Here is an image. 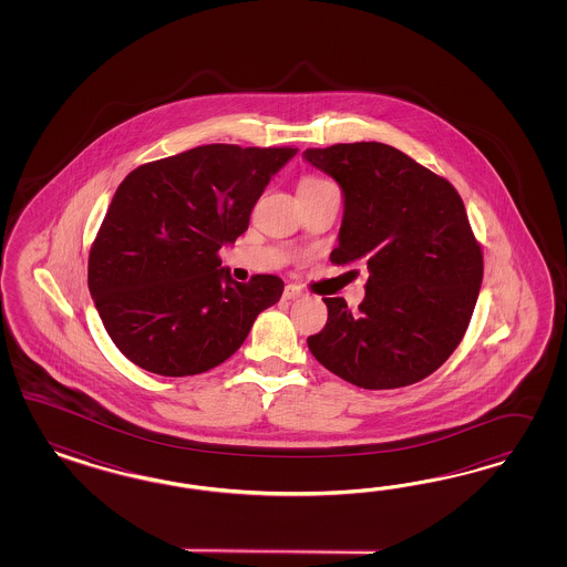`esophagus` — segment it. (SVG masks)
Wrapping results in <instances>:
<instances>
[{
	"label": "esophagus",
	"mask_w": 567,
	"mask_h": 567,
	"mask_svg": "<svg viewBox=\"0 0 567 567\" xmlns=\"http://www.w3.org/2000/svg\"><path fill=\"white\" fill-rule=\"evenodd\" d=\"M282 297H285V299H299V297H303V291H301V287H297V285H287Z\"/></svg>",
	"instance_id": "34e87169"
}]
</instances>
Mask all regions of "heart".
I'll list each match as a JSON object with an SVG mask.
<instances>
[{
	"label": "heart",
	"instance_id": "1",
	"mask_svg": "<svg viewBox=\"0 0 567 567\" xmlns=\"http://www.w3.org/2000/svg\"><path fill=\"white\" fill-rule=\"evenodd\" d=\"M328 183H330V181L320 178V176H306V178L301 181V185H299V190L316 189V187H322V185H328Z\"/></svg>",
	"mask_w": 567,
	"mask_h": 567
}]
</instances>
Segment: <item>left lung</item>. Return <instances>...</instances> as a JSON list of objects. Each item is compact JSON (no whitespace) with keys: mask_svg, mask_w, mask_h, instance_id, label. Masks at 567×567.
I'll list each match as a JSON object with an SVG mask.
<instances>
[{"mask_svg":"<svg viewBox=\"0 0 567 567\" xmlns=\"http://www.w3.org/2000/svg\"><path fill=\"white\" fill-rule=\"evenodd\" d=\"M343 190L337 266H368L358 311L324 297L309 351L361 389H399L439 370L462 343L481 292L482 249L455 187L377 141L306 150ZM355 272V270H351Z\"/></svg>","mask_w":567,"mask_h":567,"instance_id":"1","label":"left lung"}]
</instances>
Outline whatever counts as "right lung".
Instances as JSON below:
<instances>
[{
	"mask_svg": "<svg viewBox=\"0 0 567 567\" xmlns=\"http://www.w3.org/2000/svg\"><path fill=\"white\" fill-rule=\"evenodd\" d=\"M297 147L202 145L131 172L89 254V291L122 353L159 377L228 360L285 282H237L218 249L235 243Z\"/></svg>",
	"mask_w": 567,
	"mask_h": 567,
	"instance_id": "add662e5",
	"label": "right lung"
}]
</instances>
